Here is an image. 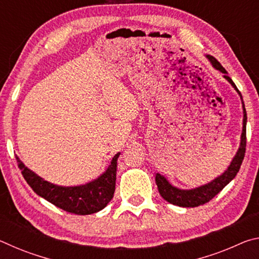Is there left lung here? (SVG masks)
<instances>
[{"instance_id": "1", "label": "left lung", "mask_w": 259, "mask_h": 259, "mask_svg": "<svg viewBox=\"0 0 259 259\" xmlns=\"http://www.w3.org/2000/svg\"><path fill=\"white\" fill-rule=\"evenodd\" d=\"M208 58L210 61H211V64L213 65L214 68H217L218 71L224 73V77L235 88L236 91L239 93L238 88H236V85L234 84V82L232 81V78L227 75L226 69L222 66L221 63H219V61L212 56H208ZM245 126H247V112H245L244 104H243V129H242V135H241L240 148L238 153H236L233 161H232V163L230 164L229 169H227L222 176H219L211 183L207 184V185H203L201 187L194 188V190H188V191L179 190V188L171 186L168 182H166V179L164 177H162L161 175L156 174L155 182L157 185V190H159L162 198H163L165 201H168L169 203L179 205V207H185V208L199 207V205L208 203L210 200L213 199L214 196H216L218 193L221 192L223 188H224L227 184H229L232 179L236 176V174L239 172L240 166L242 164V161L244 159L245 144H247V133H245Z\"/></svg>"}]
</instances>
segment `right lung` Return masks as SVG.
<instances>
[{
  "label": "right lung",
  "instance_id": "1",
  "mask_svg": "<svg viewBox=\"0 0 259 259\" xmlns=\"http://www.w3.org/2000/svg\"><path fill=\"white\" fill-rule=\"evenodd\" d=\"M119 155L120 153L114 155L106 172L97 181L76 187H61L43 181L26 168L18 157L16 159L25 181L37 195L67 212L90 214L104 209L113 199L115 192L116 160Z\"/></svg>",
  "mask_w": 259,
  "mask_h": 259
}]
</instances>
